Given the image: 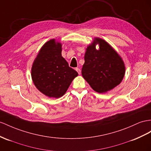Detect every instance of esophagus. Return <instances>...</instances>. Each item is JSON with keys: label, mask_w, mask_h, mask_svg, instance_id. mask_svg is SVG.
I'll list each match as a JSON object with an SVG mask.
<instances>
[{"label": "esophagus", "mask_w": 151, "mask_h": 151, "mask_svg": "<svg viewBox=\"0 0 151 151\" xmlns=\"http://www.w3.org/2000/svg\"><path fill=\"white\" fill-rule=\"evenodd\" d=\"M75 69H76V71L77 72H78V74H79V75H80V73H81V70H80V68H76Z\"/></svg>", "instance_id": "esophagus-1"}]
</instances>
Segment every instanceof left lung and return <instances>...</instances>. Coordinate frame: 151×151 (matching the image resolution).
<instances>
[{"instance_id": "obj_1", "label": "left lung", "mask_w": 151, "mask_h": 151, "mask_svg": "<svg viewBox=\"0 0 151 151\" xmlns=\"http://www.w3.org/2000/svg\"><path fill=\"white\" fill-rule=\"evenodd\" d=\"M99 44V50L95 45ZM82 75L92 89L103 93L113 89L122 82L125 66L118 53L101 39L96 38L89 45L84 57Z\"/></svg>"}]
</instances>
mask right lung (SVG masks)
I'll use <instances>...</instances> for the list:
<instances>
[{
    "label": "right lung",
    "instance_id": "right-lung-1",
    "mask_svg": "<svg viewBox=\"0 0 151 151\" xmlns=\"http://www.w3.org/2000/svg\"><path fill=\"white\" fill-rule=\"evenodd\" d=\"M61 44L55 40L41 48L32 67V78L37 89L50 98H58L67 91L78 73L62 57Z\"/></svg>",
    "mask_w": 151,
    "mask_h": 151
}]
</instances>
